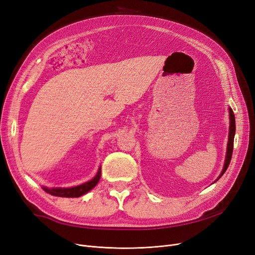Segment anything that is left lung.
I'll return each instance as SVG.
<instances>
[{"instance_id":"1","label":"left lung","mask_w":255,"mask_h":255,"mask_svg":"<svg viewBox=\"0 0 255 255\" xmlns=\"http://www.w3.org/2000/svg\"><path fill=\"white\" fill-rule=\"evenodd\" d=\"M229 113H230V132H229V141H227V146H226V155H225V160H224V165L222 168V171L219 175V177L216 179L215 182H217L223 173L226 171L227 167L230 165V162L232 160V155H233V149H234V138H235V133H236V121H235V115L233 110L231 107H229ZM214 182V183H215Z\"/></svg>"}]
</instances>
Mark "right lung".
Here are the masks:
<instances>
[{"label":"right lung","instance_id":"obj_1","mask_svg":"<svg viewBox=\"0 0 255 255\" xmlns=\"http://www.w3.org/2000/svg\"><path fill=\"white\" fill-rule=\"evenodd\" d=\"M101 177V166H99V169L96 173V176L92 180L82 184L77 185L74 187H45L42 186V189L53 195V196H60V197H79L86 193H88L90 190H92L95 187Z\"/></svg>","mask_w":255,"mask_h":255}]
</instances>
